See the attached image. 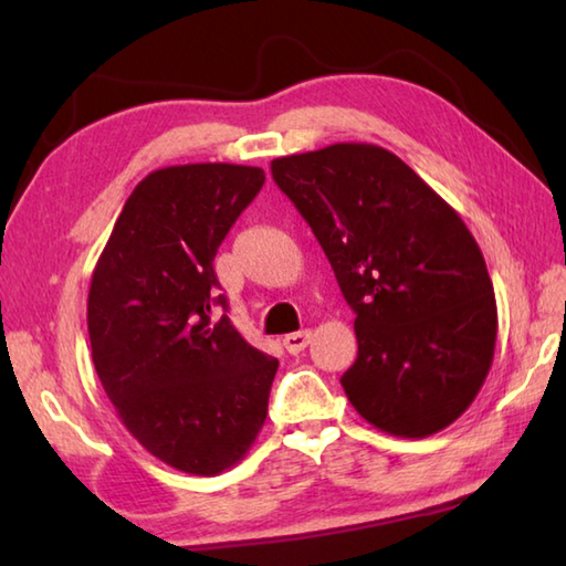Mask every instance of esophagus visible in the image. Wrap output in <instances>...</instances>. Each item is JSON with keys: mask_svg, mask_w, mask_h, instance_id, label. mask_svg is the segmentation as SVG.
Here are the masks:
<instances>
[{"mask_svg": "<svg viewBox=\"0 0 566 566\" xmlns=\"http://www.w3.org/2000/svg\"><path fill=\"white\" fill-rule=\"evenodd\" d=\"M284 347L286 353L290 355H298L306 350V345L311 343V331H298V333H292V335H284Z\"/></svg>", "mask_w": 566, "mask_h": 566, "instance_id": "esophagus-1", "label": "esophagus"}]
</instances>
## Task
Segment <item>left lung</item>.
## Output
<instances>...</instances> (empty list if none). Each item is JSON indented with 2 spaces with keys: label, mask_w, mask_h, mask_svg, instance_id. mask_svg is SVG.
<instances>
[{
  "label": "left lung",
  "mask_w": 566,
  "mask_h": 566,
  "mask_svg": "<svg viewBox=\"0 0 566 566\" xmlns=\"http://www.w3.org/2000/svg\"><path fill=\"white\" fill-rule=\"evenodd\" d=\"M355 311L340 377L367 423L426 438L460 418L489 375L496 298L474 235L394 153L335 143L272 160Z\"/></svg>",
  "instance_id": "obj_1"
}]
</instances>
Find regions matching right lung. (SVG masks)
<instances>
[{
  "instance_id": "1",
  "label": "right lung",
  "mask_w": 566,
  "mask_h": 566,
  "mask_svg": "<svg viewBox=\"0 0 566 566\" xmlns=\"http://www.w3.org/2000/svg\"><path fill=\"white\" fill-rule=\"evenodd\" d=\"M264 185L260 167L197 163L130 191L94 268L87 328L102 387L143 448L213 476L245 457L276 375L226 314L213 258Z\"/></svg>"
}]
</instances>
